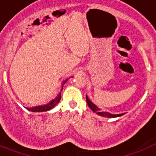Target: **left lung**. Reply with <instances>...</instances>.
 Here are the masks:
<instances>
[{
  "instance_id": "1",
  "label": "left lung",
  "mask_w": 156,
  "mask_h": 156,
  "mask_svg": "<svg viewBox=\"0 0 156 156\" xmlns=\"http://www.w3.org/2000/svg\"><path fill=\"white\" fill-rule=\"evenodd\" d=\"M86 102H87V104H88L89 107H90V108H91L94 112H96L97 114L100 115V116H101L109 117V118H114V117H118V116H120L125 114V113H121V114H112V113H109V112H101L100 108H98L97 105H94V103H93L90 99H89L87 96H86Z\"/></svg>"
}]
</instances>
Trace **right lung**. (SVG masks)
I'll use <instances>...</instances> for the list:
<instances>
[{
    "label": "right lung",
    "mask_w": 156,
    "mask_h": 156,
    "mask_svg": "<svg viewBox=\"0 0 156 156\" xmlns=\"http://www.w3.org/2000/svg\"><path fill=\"white\" fill-rule=\"evenodd\" d=\"M68 79H66L65 81L62 82V89H61V91L62 90V87H63V85L67 82ZM60 99H61V92L58 94V96L56 97L55 99H53L52 101H51L48 104L44 105H39V106H36V107H32V108H27V110L31 111V112H46V111H48L50 109H51L53 108L56 105L58 104L59 102Z\"/></svg>",
    "instance_id": "1"
}]
</instances>
